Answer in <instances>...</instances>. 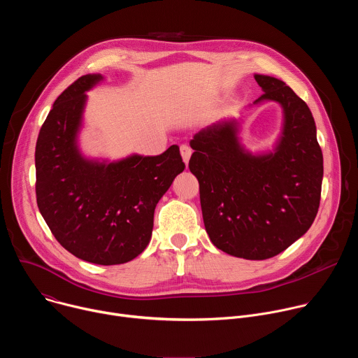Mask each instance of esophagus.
Segmentation results:
<instances>
[{
  "mask_svg": "<svg viewBox=\"0 0 358 358\" xmlns=\"http://www.w3.org/2000/svg\"><path fill=\"white\" fill-rule=\"evenodd\" d=\"M180 151H181V156H182L184 163L187 164V163H188V160H189V157H191V152H192L191 147H189V145H187V144H182V145L180 147Z\"/></svg>",
  "mask_w": 358,
  "mask_h": 358,
  "instance_id": "34e87169",
  "label": "esophagus"
}]
</instances>
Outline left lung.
<instances>
[{
  "label": "left lung",
  "instance_id": "1",
  "mask_svg": "<svg viewBox=\"0 0 358 358\" xmlns=\"http://www.w3.org/2000/svg\"><path fill=\"white\" fill-rule=\"evenodd\" d=\"M283 110L273 151L252 155L239 141L241 123L217 122L189 141V171L199 182L203 225L211 242L236 258L276 257L312 227L320 206L323 155L309 106L280 79L255 75Z\"/></svg>",
  "mask_w": 358,
  "mask_h": 358
}]
</instances>
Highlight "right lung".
<instances>
[{
  "mask_svg": "<svg viewBox=\"0 0 358 358\" xmlns=\"http://www.w3.org/2000/svg\"><path fill=\"white\" fill-rule=\"evenodd\" d=\"M101 79L85 75L55 100L36 140L35 191L41 215L66 250L90 264L120 265L148 245L157 202L185 164L176 144L160 156L112 163L82 156L85 92Z\"/></svg>",
  "mask_w": 358,
  "mask_h": 358,
  "instance_id": "add662e5",
  "label": "right lung"
}]
</instances>
